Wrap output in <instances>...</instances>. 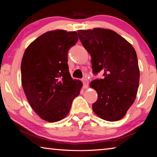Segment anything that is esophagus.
Returning <instances> with one entry per match:
<instances>
[{"label": "esophagus", "instance_id": "esophagus-1", "mask_svg": "<svg viewBox=\"0 0 157 157\" xmlns=\"http://www.w3.org/2000/svg\"><path fill=\"white\" fill-rule=\"evenodd\" d=\"M82 82H83V84H84V88H88V79L86 78H84V79H83Z\"/></svg>", "mask_w": 157, "mask_h": 157}]
</instances>
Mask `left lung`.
I'll return each instance as SVG.
<instances>
[{"label": "left lung", "instance_id": "1", "mask_svg": "<svg viewBox=\"0 0 157 157\" xmlns=\"http://www.w3.org/2000/svg\"><path fill=\"white\" fill-rule=\"evenodd\" d=\"M82 45L90 53L94 73H104L90 86L98 93L93 110L108 121L120 120L135 101L139 84L136 51L130 42L113 30L103 28L78 30Z\"/></svg>", "mask_w": 157, "mask_h": 157}]
</instances>
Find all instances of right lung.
<instances>
[{"label": "right lung", "instance_id": "1", "mask_svg": "<svg viewBox=\"0 0 157 157\" xmlns=\"http://www.w3.org/2000/svg\"><path fill=\"white\" fill-rule=\"evenodd\" d=\"M78 40L76 31H49L25 49L21 62V82L27 101L40 117L48 122L69 114L82 82L73 79L68 67V51Z\"/></svg>", "mask_w": 157, "mask_h": 157}]
</instances>
